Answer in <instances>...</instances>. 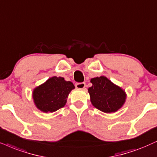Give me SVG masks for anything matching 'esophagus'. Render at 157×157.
<instances>
[{
	"mask_svg": "<svg viewBox=\"0 0 157 157\" xmlns=\"http://www.w3.org/2000/svg\"><path fill=\"white\" fill-rule=\"evenodd\" d=\"M75 87L78 89H83L85 87V82H77L75 84Z\"/></svg>",
	"mask_w": 157,
	"mask_h": 157,
	"instance_id": "esophagus-1",
	"label": "esophagus"
}]
</instances>
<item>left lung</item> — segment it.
Masks as SVG:
<instances>
[{
	"label": "left lung",
	"mask_w": 157,
	"mask_h": 157,
	"mask_svg": "<svg viewBox=\"0 0 157 157\" xmlns=\"http://www.w3.org/2000/svg\"><path fill=\"white\" fill-rule=\"evenodd\" d=\"M92 87L88 88L90 101L100 111L111 113L120 109L124 101L126 95L124 91L117 86L106 77L91 79Z\"/></svg>",
	"instance_id": "8db88e82"
}]
</instances>
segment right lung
<instances>
[{"label": "right lung", "instance_id": "add662e5", "mask_svg": "<svg viewBox=\"0 0 157 157\" xmlns=\"http://www.w3.org/2000/svg\"><path fill=\"white\" fill-rule=\"evenodd\" d=\"M74 88L70 81H65L61 77H53L35 89L33 99L40 110L53 112L64 106L69 93Z\"/></svg>", "mask_w": 157, "mask_h": 157}]
</instances>
